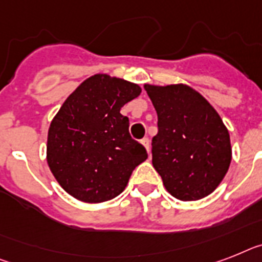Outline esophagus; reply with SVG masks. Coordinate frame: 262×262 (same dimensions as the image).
Wrapping results in <instances>:
<instances>
[{
    "instance_id": "1",
    "label": "esophagus",
    "mask_w": 262,
    "mask_h": 262,
    "mask_svg": "<svg viewBox=\"0 0 262 262\" xmlns=\"http://www.w3.org/2000/svg\"><path fill=\"white\" fill-rule=\"evenodd\" d=\"M140 143H142L144 147H146L147 152L150 154V139H148V138H143V139L140 140Z\"/></svg>"
}]
</instances>
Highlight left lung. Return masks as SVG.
Segmentation results:
<instances>
[{
    "instance_id": "1",
    "label": "left lung",
    "mask_w": 262,
    "mask_h": 262,
    "mask_svg": "<svg viewBox=\"0 0 262 262\" xmlns=\"http://www.w3.org/2000/svg\"><path fill=\"white\" fill-rule=\"evenodd\" d=\"M158 114L152 166L168 193L196 201L217 189L232 161L230 136L221 116L186 84H144Z\"/></svg>"
}]
</instances>
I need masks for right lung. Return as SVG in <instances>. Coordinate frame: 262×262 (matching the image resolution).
<instances>
[{
  "label": "right lung",
  "instance_id": "obj_1",
  "mask_svg": "<svg viewBox=\"0 0 262 262\" xmlns=\"http://www.w3.org/2000/svg\"><path fill=\"white\" fill-rule=\"evenodd\" d=\"M142 92L138 84L97 73L67 97L51 122L47 162L69 195L100 204L126 189L147 151L128 133L120 108Z\"/></svg>",
  "mask_w": 262,
  "mask_h": 262
}]
</instances>
